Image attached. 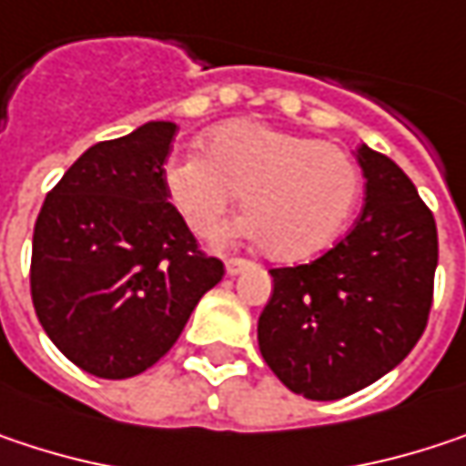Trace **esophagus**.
I'll return each instance as SVG.
<instances>
[{
	"label": "esophagus",
	"instance_id": "34e87169",
	"mask_svg": "<svg viewBox=\"0 0 466 466\" xmlns=\"http://www.w3.org/2000/svg\"><path fill=\"white\" fill-rule=\"evenodd\" d=\"M250 267H253V261H248V258H229L227 261V275H239V272H245Z\"/></svg>",
	"mask_w": 466,
	"mask_h": 466
}]
</instances>
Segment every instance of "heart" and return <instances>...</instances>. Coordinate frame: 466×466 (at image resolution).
Instances as JSON below:
<instances>
[{
  "label": "heart",
  "instance_id": "heart-1",
  "mask_svg": "<svg viewBox=\"0 0 466 466\" xmlns=\"http://www.w3.org/2000/svg\"><path fill=\"white\" fill-rule=\"evenodd\" d=\"M201 154L165 165V191L191 232L213 234L242 194V216L221 242L250 237L279 261L328 248L352 216L360 173L336 144L237 119L216 127Z\"/></svg>",
  "mask_w": 466,
  "mask_h": 466
}]
</instances>
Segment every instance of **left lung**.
Returning a JSON list of instances; mask_svg holds the SVG:
<instances>
[{"label": "left lung", "mask_w": 466, "mask_h": 466, "mask_svg": "<svg viewBox=\"0 0 466 466\" xmlns=\"http://www.w3.org/2000/svg\"><path fill=\"white\" fill-rule=\"evenodd\" d=\"M358 162V224L315 261L269 269L275 290L258 318L267 365L309 400L347 398L390 373L421 339L432 307V210L390 157L362 144Z\"/></svg>", "instance_id": "8db88e82"}]
</instances>
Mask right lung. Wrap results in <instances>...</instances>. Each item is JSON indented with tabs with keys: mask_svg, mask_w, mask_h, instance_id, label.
Returning a JSON list of instances; mask_svg holds the SVG:
<instances>
[{
	"mask_svg": "<svg viewBox=\"0 0 466 466\" xmlns=\"http://www.w3.org/2000/svg\"><path fill=\"white\" fill-rule=\"evenodd\" d=\"M176 122H147L90 147L47 194L34 224L31 301L50 341L98 379L144 373L178 341L221 282L167 202Z\"/></svg>",
	"mask_w": 466,
	"mask_h": 466,
	"instance_id": "right-lung-1",
	"label": "right lung"
}]
</instances>
